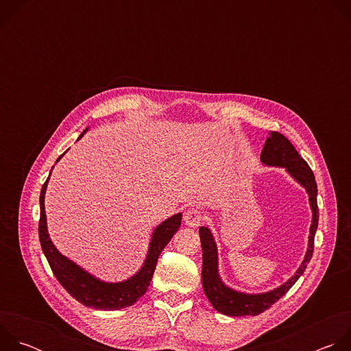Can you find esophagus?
<instances>
[{
    "instance_id": "34e87169",
    "label": "esophagus",
    "mask_w": 351,
    "mask_h": 351,
    "mask_svg": "<svg viewBox=\"0 0 351 351\" xmlns=\"http://www.w3.org/2000/svg\"><path fill=\"white\" fill-rule=\"evenodd\" d=\"M183 219H184V223L190 228H198L199 223L203 222V214L197 208H190L184 213L183 215Z\"/></svg>"
}]
</instances>
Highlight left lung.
<instances>
[{
    "mask_svg": "<svg viewBox=\"0 0 351 351\" xmlns=\"http://www.w3.org/2000/svg\"><path fill=\"white\" fill-rule=\"evenodd\" d=\"M261 161L269 167H282L300 183L306 187L310 206L313 210V223L310 228L308 248L304 261L300 265L294 276H291L285 285L279 286L275 290L261 294H245L236 291L223 285L218 275V253L217 244L208 228L202 226L198 230L199 240H202L203 248V287L204 293L211 302L213 307L221 314L230 317H245V315H258L268 310L274 303H276L280 297H283L290 287L302 276L310 263L314 253V237L318 228V204H317V182L314 172L308 164L297 153L293 144L279 132H269V136L264 144Z\"/></svg>",
    "mask_w": 351,
    "mask_h": 351,
    "instance_id": "obj_1",
    "label": "left lung"
}]
</instances>
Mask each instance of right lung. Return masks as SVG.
Segmentation results:
<instances>
[{
	"instance_id": "obj_1",
	"label": "right lung",
	"mask_w": 351,
	"mask_h": 351,
	"mask_svg": "<svg viewBox=\"0 0 351 351\" xmlns=\"http://www.w3.org/2000/svg\"><path fill=\"white\" fill-rule=\"evenodd\" d=\"M87 130V129H86ZM84 130V132H86ZM79 136V138L84 134ZM64 156V154H62ZM61 156V157H62ZM57 160V162L61 160ZM47 182L41 187L40 193V221H38V239L43 248V253L53 269V274L62 285V287L83 306L95 310H121L133 306L137 300L147 291L149 282H152L153 274L158 257L164 247L171 241L172 236L180 226L182 214H176L161 225L153 233L152 243H149L148 254L141 269L133 275L130 279L119 283H107L91 276L88 272L77 267L75 263L64 257L54 247L51 239L47 232L45 210H44V194L47 189Z\"/></svg>"
}]
</instances>
